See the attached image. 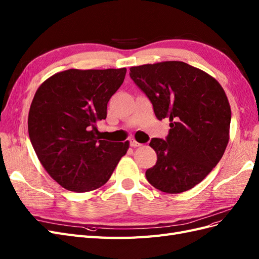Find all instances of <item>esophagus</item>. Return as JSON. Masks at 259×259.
<instances>
[{
    "label": "esophagus",
    "instance_id": "34e87169",
    "mask_svg": "<svg viewBox=\"0 0 259 259\" xmlns=\"http://www.w3.org/2000/svg\"><path fill=\"white\" fill-rule=\"evenodd\" d=\"M130 145L132 146V147H134V148H136V147H139V146H142V144H139V143H137L135 139H131V142H130Z\"/></svg>",
    "mask_w": 259,
    "mask_h": 259
}]
</instances>
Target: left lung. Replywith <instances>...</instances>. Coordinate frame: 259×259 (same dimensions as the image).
Here are the masks:
<instances>
[{
  "label": "left lung",
  "instance_id": "8db88e82",
  "mask_svg": "<svg viewBox=\"0 0 259 259\" xmlns=\"http://www.w3.org/2000/svg\"><path fill=\"white\" fill-rule=\"evenodd\" d=\"M131 78L148 97L158 120L167 118L165 139L149 146L157 162L146 178L157 190H191L218 164L229 142L231 109L225 90L210 75L184 62L131 67Z\"/></svg>",
  "mask_w": 259,
  "mask_h": 259
}]
</instances>
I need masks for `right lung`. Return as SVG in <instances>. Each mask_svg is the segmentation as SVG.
I'll use <instances>...</instances> for the list:
<instances>
[{"label": "right lung", "instance_id": "add662e5", "mask_svg": "<svg viewBox=\"0 0 259 259\" xmlns=\"http://www.w3.org/2000/svg\"><path fill=\"white\" fill-rule=\"evenodd\" d=\"M125 74L126 68L67 69L36 92L28 115L30 142L46 171L65 190L99 188L126 153L128 142L104 141L97 128Z\"/></svg>", "mask_w": 259, "mask_h": 259}]
</instances>
